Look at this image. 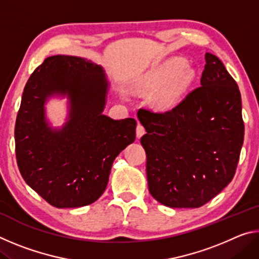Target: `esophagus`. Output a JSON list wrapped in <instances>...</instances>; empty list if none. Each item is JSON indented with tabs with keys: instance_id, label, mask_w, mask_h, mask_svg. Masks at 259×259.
Masks as SVG:
<instances>
[{
	"instance_id": "34e87169",
	"label": "esophagus",
	"mask_w": 259,
	"mask_h": 259,
	"mask_svg": "<svg viewBox=\"0 0 259 259\" xmlns=\"http://www.w3.org/2000/svg\"><path fill=\"white\" fill-rule=\"evenodd\" d=\"M144 134H145V128H144L143 124L138 123L137 124V128H136V135H137V138L142 137Z\"/></svg>"
}]
</instances>
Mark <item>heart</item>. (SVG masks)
<instances>
[{
    "instance_id": "heart-1",
    "label": "heart",
    "mask_w": 259,
    "mask_h": 259,
    "mask_svg": "<svg viewBox=\"0 0 259 259\" xmlns=\"http://www.w3.org/2000/svg\"><path fill=\"white\" fill-rule=\"evenodd\" d=\"M195 77V69L185 59L172 58L143 74L136 89L145 94L159 87L153 96V105L160 111H169L177 106Z\"/></svg>"
}]
</instances>
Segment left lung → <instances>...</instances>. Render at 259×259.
Segmentation results:
<instances>
[{"mask_svg":"<svg viewBox=\"0 0 259 259\" xmlns=\"http://www.w3.org/2000/svg\"><path fill=\"white\" fill-rule=\"evenodd\" d=\"M148 190L170 208H199L229 185L244 124L239 87L216 56L205 54L201 87L164 113L140 108Z\"/></svg>","mask_w":259,"mask_h":259,"instance_id":"left-lung-1","label":"left lung"}]
</instances>
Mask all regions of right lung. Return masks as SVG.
I'll return each mask as SVG.
<instances>
[{
    "label": "right lung",
    "instance_id": "right-lung-1",
    "mask_svg": "<svg viewBox=\"0 0 259 259\" xmlns=\"http://www.w3.org/2000/svg\"><path fill=\"white\" fill-rule=\"evenodd\" d=\"M108 81L104 69L74 56L47 58L26 83L15 126L16 157L24 181L56 208L95 202L107 186L113 161L135 142V119L104 115ZM67 95L69 121L52 130L44 104Z\"/></svg>",
    "mask_w": 259,
    "mask_h": 259
}]
</instances>
